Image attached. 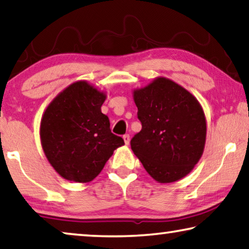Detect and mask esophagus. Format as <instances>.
I'll return each mask as SVG.
<instances>
[{"mask_svg": "<svg viewBox=\"0 0 249 249\" xmlns=\"http://www.w3.org/2000/svg\"><path fill=\"white\" fill-rule=\"evenodd\" d=\"M123 139H124V142H125L126 145H128L129 141H131V137H129V135H128V134H125V135L123 136Z\"/></svg>", "mask_w": 249, "mask_h": 249, "instance_id": "1", "label": "esophagus"}]
</instances>
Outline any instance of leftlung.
I'll return each mask as SVG.
<instances>
[{"label":"left lung","mask_w":249,"mask_h":249,"mask_svg":"<svg viewBox=\"0 0 249 249\" xmlns=\"http://www.w3.org/2000/svg\"><path fill=\"white\" fill-rule=\"evenodd\" d=\"M142 129L131 147L146 172L160 183L188 176L205 150L207 123L200 103L164 77L133 91Z\"/></svg>","instance_id":"8db88e82"}]
</instances>
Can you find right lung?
Here are the masks:
<instances>
[{
	"label": "right lung",
	"instance_id": "add662e5",
	"mask_svg": "<svg viewBox=\"0 0 249 249\" xmlns=\"http://www.w3.org/2000/svg\"><path fill=\"white\" fill-rule=\"evenodd\" d=\"M106 94L86 80L76 81L55 96L44 110L40 140L59 176L73 182L94 180L124 140L112 133L101 107Z\"/></svg>",
	"mask_w": 249,
	"mask_h": 249
}]
</instances>
